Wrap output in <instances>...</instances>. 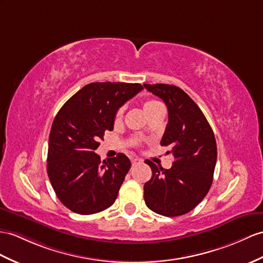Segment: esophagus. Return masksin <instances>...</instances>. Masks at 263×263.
I'll return each mask as SVG.
<instances>
[{"instance_id": "34e87169", "label": "esophagus", "mask_w": 263, "mask_h": 263, "mask_svg": "<svg viewBox=\"0 0 263 263\" xmlns=\"http://www.w3.org/2000/svg\"><path fill=\"white\" fill-rule=\"evenodd\" d=\"M130 161H132L133 166H134V165H137V164H139L140 162H142V161H140V159H139V158H137V157H133V158L130 159Z\"/></svg>"}]
</instances>
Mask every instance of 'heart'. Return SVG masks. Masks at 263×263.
<instances>
[{
  "label": "heart",
  "instance_id": "b5f03b06",
  "mask_svg": "<svg viewBox=\"0 0 263 263\" xmlns=\"http://www.w3.org/2000/svg\"><path fill=\"white\" fill-rule=\"evenodd\" d=\"M143 107H144V111L146 112V115H148L153 110L157 109V108L163 107V105L157 100H146L143 104ZM123 115H124V108L120 107L119 109L116 111V116H115V118H116V120H119V119H121V117H123Z\"/></svg>",
  "mask_w": 263,
  "mask_h": 263
}]
</instances>
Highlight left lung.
Listing matches in <instances>:
<instances>
[{"label":"left lung","mask_w":263,"mask_h":263,"mask_svg":"<svg viewBox=\"0 0 263 263\" xmlns=\"http://www.w3.org/2000/svg\"><path fill=\"white\" fill-rule=\"evenodd\" d=\"M144 87L167 107L168 123L161 140L170 146L175 161L170 170L148 161L152 178L144 185L145 203L164 216L189 213L200 203L213 182L216 142L202 110L181 88L165 83Z\"/></svg>","instance_id":"1"}]
</instances>
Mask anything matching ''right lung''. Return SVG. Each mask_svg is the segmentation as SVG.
Returning <instances> with one entry per match:
<instances>
[{
    "label": "right lung",
    "mask_w": 263,
    "mask_h": 263,
    "mask_svg": "<svg viewBox=\"0 0 263 263\" xmlns=\"http://www.w3.org/2000/svg\"><path fill=\"white\" fill-rule=\"evenodd\" d=\"M143 89L139 83L91 82L76 92L52 123L47 171L61 203L78 214L111 206L130 168L125 154L100 161L95 153L116 111Z\"/></svg>",
    "instance_id": "1"
}]
</instances>
